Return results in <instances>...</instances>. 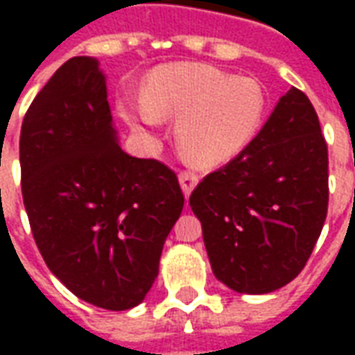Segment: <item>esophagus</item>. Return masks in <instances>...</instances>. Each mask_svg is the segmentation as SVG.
Segmentation results:
<instances>
[{
    "label": "esophagus",
    "instance_id": "obj_1",
    "mask_svg": "<svg viewBox=\"0 0 355 355\" xmlns=\"http://www.w3.org/2000/svg\"><path fill=\"white\" fill-rule=\"evenodd\" d=\"M198 175L196 173H190V171H182L180 175H178V182H180V188H182V192H184V196L188 198L190 193H192V190L196 188V184H198Z\"/></svg>",
    "mask_w": 355,
    "mask_h": 355
}]
</instances>
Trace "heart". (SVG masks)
Segmentation results:
<instances>
[{
	"label": "heart",
	"mask_w": 355,
	"mask_h": 355,
	"mask_svg": "<svg viewBox=\"0 0 355 355\" xmlns=\"http://www.w3.org/2000/svg\"><path fill=\"white\" fill-rule=\"evenodd\" d=\"M119 112L146 135L159 119H178L177 140L196 165L215 167L239 155L259 132L266 96L253 78L205 64L162 66L148 76L142 102L121 101Z\"/></svg>",
	"instance_id": "1"
}]
</instances>
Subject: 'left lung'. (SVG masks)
Listing matches in <instances>:
<instances>
[{
    "label": "left lung",
    "mask_w": 355,
    "mask_h": 355,
    "mask_svg": "<svg viewBox=\"0 0 355 355\" xmlns=\"http://www.w3.org/2000/svg\"><path fill=\"white\" fill-rule=\"evenodd\" d=\"M327 180L318 114L291 87L249 146L190 196L216 279L247 295L293 282L325 223Z\"/></svg>",
    "instance_id": "1"
}]
</instances>
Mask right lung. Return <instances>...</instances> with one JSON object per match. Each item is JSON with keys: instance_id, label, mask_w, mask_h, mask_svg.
I'll return each instance as SVG.
<instances>
[{"instance_id": "right-lung-1", "label": "right lung", "mask_w": 355, "mask_h": 355, "mask_svg": "<svg viewBox=\"0 0 355 355\" xmlns=\"http://www.w3.org/2000/svg\"><path fill=\"white\" fill-rule=\"evenodd\" d=\"M20 171L51 272L89 304L114 312L140 304L184 196L167 165L119 148L96 58H70L30 104Z\"/></svg>"}]
</instances>
